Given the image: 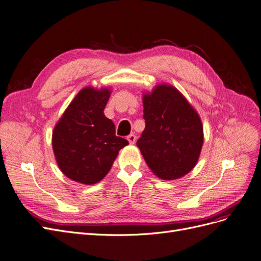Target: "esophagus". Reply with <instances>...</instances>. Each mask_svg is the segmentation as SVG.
Listing matches in <instances>:
<instances>
[{
  "label": "esophagus",
  "mask_w": 261,
  "mask_h": 261,
  "mask_svg": "<svg viewBox=\"0 0 261 261\" xmlns=\"http://www.w3.org/2000/svg\"><path fill=\"white\" fill-rule=\"evenodd\" d=\"M127 140L129 141V144L134 145V144H135V141H136V136L134 135V134H130V135L127 136Z\"/></svg>",
  "instance_id": "obj_1"
}]
</instances>
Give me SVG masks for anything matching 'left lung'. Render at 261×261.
Listing matches in <instances>:
<instances>
[{
  "mask_svg": "<svg viewBox=\"0 0 261 261\" xmlns=\"http://www.w3.org/2000/svg\"><path fill=\"white\" fill-rule=\"evenodd\" d=\"M146 127L137 140L154 175L177 179L198 162L203 144L199 114L175 87L156 85L143 96Z\"/></svg>",
  "mask_w": 261,
  "mask_h": 261,
  "instance_id": "obj_1",
  "label": "left lung"
}]
</instances>
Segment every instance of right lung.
I'll list each match as a JSON object with an SVG mask.
<instances>
[{
	"instance_id": "obj_1",
	"label": "right lung",
	"mask_w": 261,
	"mask_h": 261,
	"mask_svg": "<svg viewBox=\"0 0 261 261\" xmlns=\"http://www.w3.org/2000/svg\"><path fill=\"white\" fill-rule=\"evenodd\" d=\"M111 89L86 87L76 94L53 129L52 148L63 174L77 183L103 178L128 141L115 135L103 111Z\"/></svg>"
}]
</instances>
